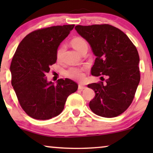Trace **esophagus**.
<instances>
[{"label": "esophagus", "instance_id": "1", "mask_svg": "<svg viewBox=\"0 0 153 153\" xmlns=\"http://www.w3.org/2000/svg\"><path fill=\"white\" fill-rule=\"evenodd\" d=\"M86 86H84V85H82V84H79L78 85V89L79 90H84L86 88Z\"/></svg>", "mask_w": 153, "mask_h": 153}]
</instances>
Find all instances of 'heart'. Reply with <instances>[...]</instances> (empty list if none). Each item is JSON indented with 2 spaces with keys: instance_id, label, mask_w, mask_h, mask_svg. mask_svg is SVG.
I'll list each match as a JSON object with an SVG mask.
<instances>
[{
  "instance_id": "b5f03b06",
  "label": "heart",
  "mask_w": 153,
  "mask_h": 153,
  "mask_svg": "<svg viewBox=\"0 0 153 153\" xmlns=\"http://www.w3.org/2000/svg\"><path fill=\"white\" fill-rule=\"evenodd\" d=\"M71 46L73 48L76 50L79 53L81 54L84 50H88V43L84 38L81 37H76L74 38L71 42ZM64 51V46H61L58 48L56 51V59L57 60H60L61 57L62 53ZM85 70V67H70L68 70L65 72L66 76L69 78L76 79V80H81L84 77V71Z\"/></svg>"
}]
</instances>
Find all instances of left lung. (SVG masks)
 Masks as SVG:
<instances>
[{"mask_svg": "<svg viewBox=\"0 0 153 153\" xmlns=\"http://www.w3.org/2000/svg\"><path fill=\"white\" fill-rule=\"evenodd\" d=\"M75 29L97 56L92 75L107 77L105 84L88 85L96 94L90 109L103 117H117L131 105L140 80L138 51L126 33L111 25H78Z\"/></svg>", "mask_w": 153, "mask_h": 153, "instance_id": "left-lung-1", "label": "left lung"}]
</instances>
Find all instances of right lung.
<instances>
[{
	"mask_svg": "<svg viewBox=\"0 0 153 153\" xmlns=\"http://www.w3.org/2000/svg\"><path fill=\"white\" fill-rule=\"evenodd\" d=\"M75 25H56L31 32L19 43L10 71L11 84L23 109L36 120L59 115L78 86L70 79L48 82L46 73L56 61V51Z\"/></svg>",
	"mask_w": 153,
	"mask_h": 153,
	"instance_id": "1",
	"label": "right lung"
}]
</instances>
